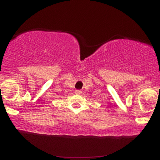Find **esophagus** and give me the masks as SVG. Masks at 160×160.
<instances>
[{
    "label": "esophagus",
    "instance_id": "1",
    "mask_svg": "<svg viewBox=\"0 0 160 160\" xmlns=\"http://www.w3.org/2000/svg\"><path fill=\"white\" fill-rule=\"evenodd\" d=\"M75 94H80L81 93H82V91L80 90H75Z\"/></svg>",
    "mask_w": 160,
    "mask_h": 160
}]
</instances>
